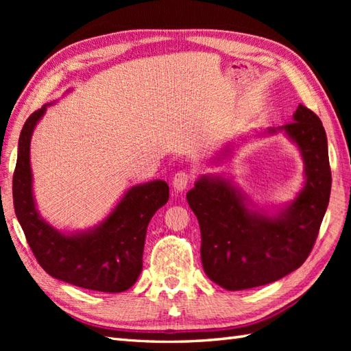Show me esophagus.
<instances>
[{
    "mask_svg": "<svg viewBox=\"0 0 351 351\" xmlns=\"http://www.w3.org/2000/svg\"><path fill=\"white\" fill-rule=\"evenodd\" d=\"M191 180H193V176H191V173H189L187 170H180V171H176L173 178H171V185H173L175 190L182 191L187 189V185L191 182Z\"/></svg>",
    "mask_w": 351,
    "mask_h": 351,
    "instance_id": "esophagus-1",
    "label": "esophagus"
}]
</instances>
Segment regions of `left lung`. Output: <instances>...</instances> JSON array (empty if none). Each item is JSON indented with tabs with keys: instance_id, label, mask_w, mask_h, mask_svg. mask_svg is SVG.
I'll use <instances>...</instances> for the list:
<instances>
[{
	"instance_id": "1",
	"label": "left lung",
	"mask_w": 351,
	"mask_h": 351,
	"mask_svg": "<svg viewBox=\"0 0 351 351\" xmlns=\"http://www.w3.org/2000/svg\"><path fill=\"white\" fill-rule=\"evenodd\" d=\"M282 130L300 147L306 184L278 217L250 213L240 191L221 178H200L187 193L202 237L204 270L228 291L267 285L297 270L314 247L329 205L332 173L322 121L300 104Z\"/></svg>"
}]
</instances>
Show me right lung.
Listing matches in <instances>:
<instances>
[{
	"label": "right lung",
	"mask_w": 351,
	"mask_h": 351,
	"mask_svg": "<svg viewBox=\"0 0 351 351\" xmlns=\"http://www.w3.org/2000/svg\"><path fill=\"white\" fill-rule=\"evenodd\" d=\"M45 110L34 111L24 123L13 171L14 213L27 243L52 278L101 293H122L138 279L147 225L167 204L169 185L164 181L136 185L96 229L77 235L60 234L39 217L32 191L29 140Z\"/></svg>",
	"instance_id": "1"
}]
</instances>
